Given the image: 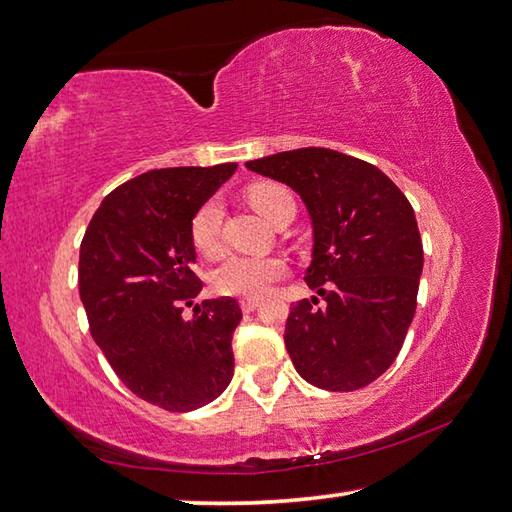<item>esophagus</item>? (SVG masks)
Masks as SVG:
<instances>
[{"mask_svg": "<svg viewBox=\"0 0 512 512\" xmlns=\"http://www.w3.org/2000/svg\"><path fill=\"white\" fill-rule=\"evenodd\" d=\"M258 299H240V310L242 312H254L258 308Z\"/></svg>", "mask_w": 512, "mask_h": 512, "instance_id": "34e87169", "label": "esophagus"}]
</instances>
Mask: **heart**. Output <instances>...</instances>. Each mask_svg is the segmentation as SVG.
<instances>
[{"label":"heart","instance_id":"b5f03b06","mask_svg":"<svg viewBox=\"0 0 512 512\" xmlns=\"http://www.w3.org/2000/svg\"><path fill=\"white\" fill-rule=\"evenodd\" d=\"M247 200L251 206L272 222L274 213L285 200H294L288 188L274 182H261L254 184L247 191ZM220 229H222V204L218 197L206 200L200 209L195 211L191 220V240L193 247L200 251L202 256H215L222 247L220 242ZM288 270L283 258L276 256H240L233 254L218 265L213 272V288L220 294H229V297H245V299H258L272 288V285L281 279Z\"/></svg>","mask_w":512,"mask_h":512}]
</instances>
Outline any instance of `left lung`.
<instances>
[{
	"label": "left lung",
	"mask_w": 512,
	"mask_h": 512,
	"mask_svg": "<svg viewBox=\"0 0 512 512\" xmlns=\"http://www.w3.org/2000/svg\"><path fill=\"white\" fill-rule=\"evenodd\" d=\"M306 202L315 247L303 299L285 321V348L303 380L357 391L396 360L416 312L423 240L405 193L369 164L328 148L247 161Z\"/></svg>",
	"instance_id": "8db88e82"
}]
</instances>
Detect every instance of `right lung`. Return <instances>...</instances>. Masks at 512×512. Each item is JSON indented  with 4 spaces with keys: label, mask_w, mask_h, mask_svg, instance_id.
<instances>
[{
    "label": "right lung",
    "mask_w": 512,
    "mask_h": 512,
    "mask_svg": "<svg viewBox=\"0 0 512 512\" xmlns=\"http://www.w3.org/2000/svg\"><path fill=\"white\" fill-rule=\"evenodd\" d=\"M238 164L148 170L105 197L80 242L89 333L134 396L166 411L213 402L233 378L236 299H206L193 272L195 211Z\"/></svg>",
    "instance_id": "obj_1"
}]
</instances>
